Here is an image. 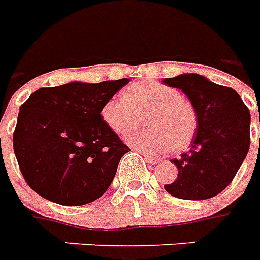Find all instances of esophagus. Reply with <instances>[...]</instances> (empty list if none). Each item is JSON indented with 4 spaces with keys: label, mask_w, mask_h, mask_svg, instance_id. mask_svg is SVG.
Masks as SVG:
<instances>
[{
    "label": "esophagus",
    "mask_w": 260,
    "mask_h": 260,
    "mask_svg": "<svg viewBox=\"0 0 260 260\" xmlns=\"http://www.w3.org/2000/svg\"><path fill=\"white\" fill-rule=\"evenodd\" d=\"M144 159L147 160L148 163H151V164H157L160 161V160L157 159V157H155V156H149V155H144Z\"/></svg>",
    "instance_id": "obj_1"
}]
</instances>
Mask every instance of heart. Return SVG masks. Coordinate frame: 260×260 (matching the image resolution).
<instances>
[{
  "mask_svg": "<svg viewBox=\"0 0 260 260\" xmlns=\"http://www.w3.org/2000/svg\"><path fill=\"white\" fill-rule=\"evenodd\" d=\"M109 129L126 136L141 124L147 128L128 137L137 151L159 153L170 148L180 152L191 144L198 128V115L191 101L174 86L157 81L136 82L124 97H112L101 108Z\"/></svg>",
  "mask_w": 260,
  "mask_h": 260,
  "instance_id": "obj_1",
  "label": "heart"
}]
</instances>
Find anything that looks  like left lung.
Masks as SVG:
<instances>
[{
  "instance_id": "1",
  "label": "left lung",
  "mask_w": 260,
  "mask_h": 260,
  "mask_svg": "<svg viewBox=\"0 0 260 260\" xmlns=\"http://www.w3.org/2000/svg\"><path fill=\"white\" fill-rule=\"evenodd\" d=\"M163 82L183 90L198 115L191 148L171 160L178 167V178L164 188L179 199L214 198L233 181L250 149V111L233 88L196 73Z\"/></svg>"
}]
</instances>
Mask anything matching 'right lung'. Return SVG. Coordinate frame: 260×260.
Instances as JSON below:
<instances>
[{
    "label": "right lung",
    "instance_id": "add662e5",
    "mask_svg": "<svg viewBox=\"0 0 260 260\" xmlns=\"http://www.w3.org/2000/svg\"><path fill=\"white\" fill-rule=\"evenodd\" d=\"M128 79L40 88L20 107L13 148L27 185L62 206L104 195L131 151L101 117L103 105Z\"/></svg>",
    "mask_w": 260,
    "mask_h": 260
}]
</instances>
